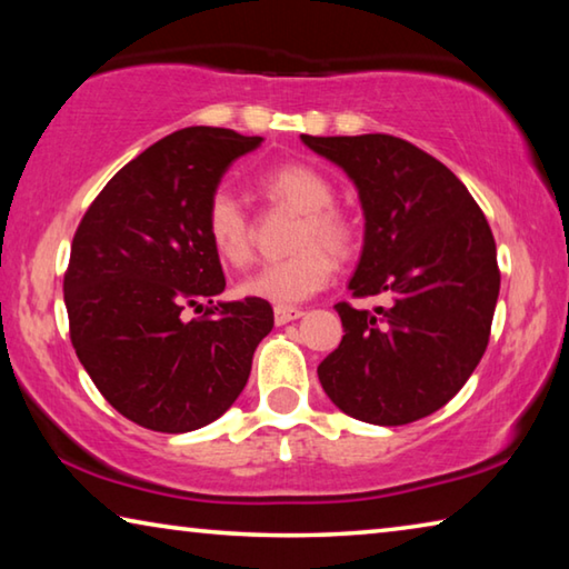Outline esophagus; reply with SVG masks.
Here are the masks:
<instances>
[{"label":"esophagus","instance_id":"34e87169","mask_svg":"<svg viewBox=\"0 0 569 569\" xmlns=\"http://www.w3.org/2000/svg\"><path fill=\"white\" fill-rule=\"evenodd\" d=\"M301 316H303L301 308H293V306H276L273 308V319H276L278 326L301 319Z\"/></svg>","mask_w":569,"mask_h":569}]
</instances>
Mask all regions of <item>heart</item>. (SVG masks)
<instances>
[{
    "instance_id": "heart-1",
    "label": "heart",
    "mask_w": 569,
    "mask_h": 569,
    "mask_svg": "<svg viewBox=\"0 0 569 569\" xmlns=\"http://www.w3.org/2000/svg\"><path fill=\"white\" fill-rule=\"evenodd\" d=\"M261 188L278 203L301 213L296 228V253L283 261L266 263L240 283V293L268 303H301L331 281L336 261L353 253L356 228L333 210L336 190L331 180L303 162H286L268 170ZM206 233L220 261L243 268L253 258V230L243 206L226 190H216L206 206Z\"/></svg>"
}]
</instances>
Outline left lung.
Returning <instances> with one entry per match:
<instances>
[{
  "instance_id": "1",
  "label": "left lung",
  "mask_w": 569,
  "mask_h": 569,
  "mask_svg": "<svg viewBox=\"0 0 569 569\" xmlns=\"http://www.w3.org/2000/svg\"><path fill=\"white\" fill-rule=\"evenodd\" d=\"M301 140L359 188L366 230L351 293L391 296L373 313L336 303L343 339L319 366L321 387L359 421L401 427L429 417L487 351L499 296L492 228L465 182L407 140Z\"/></svg>"
}]
</instances>
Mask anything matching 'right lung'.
<instances>
[{"label": "right lung", "instance_id": "right-lung-1", "mask_svg": "<svg viewBox=\"0 0 569 569\" xmlns=\"http://www.w3.org/2000/svg\"><path fill=\"white\" fill-rule=\"evenodd\" d=\"M226 128H186L118 170L72 238L64 306L77 359L124 419L182 435L243 391L273 329L261 298L213 303L226 276L206 206L230 162L261 146ZM192 307L203 317L188 322Z\"/></svg>", "mask_w": 569, "mask_h": 569}]
</instances>
